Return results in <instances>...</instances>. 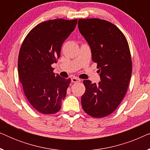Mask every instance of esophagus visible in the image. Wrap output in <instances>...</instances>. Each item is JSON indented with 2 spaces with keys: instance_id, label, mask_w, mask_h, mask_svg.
<instances>
[{
  "instance_id": "obj_1",
  "label": "esophagus",
  "mask_w": 150,
  "mask_h": 150,
  "mask_svg": "<svg viewBox=\"0 0 150 150\" xmlns=\"http://www.w3.org/2000/svg\"><path fill=\"white\" fill-rule=\"evenodd\" d=\"M71 81L72 83H78V82L81 81V79H78V78H76V77H73L71 79Z\"/></svg>"
}]
</instances>
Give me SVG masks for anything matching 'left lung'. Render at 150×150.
<instances>
[{
  "instance_id": "obj_1",
  "label": "left lung",
  "mask_w": 150,
  "mask_h": 150,
  "mask_svg": "<svg viewBox=\"0 0 150 150\" xmlns=\"http://www.w3.org/2000/svg\"><path fill=\"white\" fill-rule=\"evenodd\" d=\"M79 31L89 45L92 61L97 63L100 81H83L85 92L82 107L96 118L111 114L126 95L132 74L128 43L123 33L111 22L98 18L79 19Z\"/></svg>"
}]
</instances>
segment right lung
Instances as JSON below:
<instances>
[{"mask_svg": "<svg viewBox=\"0 0 150 150\" xmlns=\"http://www.w3.org/2000/svg\"><path fill=\"white\" fill-rule=\"evenodd\" d=\"M77 19L43 22L24 39L18 56L20 83L28 101L43 114L56 113L67 93L71 79L53 72L63 43L74 30Z\"/></svg>", "mask_w": 150, "mask_h": 150, "instance_id": "1", "label": "right lung"}]
</instances>
